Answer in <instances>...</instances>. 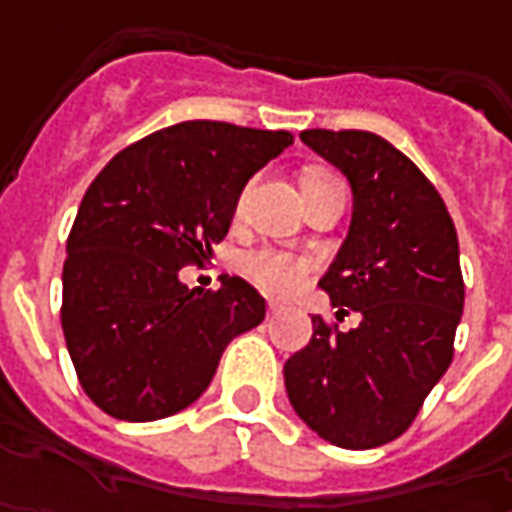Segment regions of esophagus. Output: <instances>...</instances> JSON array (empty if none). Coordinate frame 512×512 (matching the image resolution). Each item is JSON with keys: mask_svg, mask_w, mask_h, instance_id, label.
<instances>
[{"mask_svg": "<svg viewBox=\"0 0 512 512\" xmlns=\"http://www.w3.org/2000/svg\"><path fill=\"white\" fill-rule=\"evenodd\" d=\"M277 309H280L277 303H269V317H272V314H277Z\"/></svg>", "mask_w": 512, "mask_h": 512, "instance_id": "1", "label": "esophagus"}]
</instances>
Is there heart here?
<instances>
[{"label": "heart", "instance_id": "1", "mask_svg": "<svg viewBox=\"0 0 512 512\" xmlns=\"http://www.w3.org/2000/svg\"><path fill=\"white\" fill-rule=\"evenodd\" d=\"M334 181V175H323V172H309L303 178V186H320ZM249 192H243L238 201V212H243ZM246 272L255 280L257 286L269 294H291L300 286H306V280L314 272V263L309 257L291 255V252H280V249H260L246 260Z\"/></svg>", "mask_w": 512, "mask_h": 512}]
</instances>
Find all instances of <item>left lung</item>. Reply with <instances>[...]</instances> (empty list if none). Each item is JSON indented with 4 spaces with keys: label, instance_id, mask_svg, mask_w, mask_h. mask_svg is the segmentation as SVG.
Segmentation results:
<instances>
[{
    "label": "left lung",
    "instance_id": "obj_1",
    "mask_svg": "<svg viewBox=\"0 0 512 512\" xmlns=\"http://www.w3.org/2000/svg\"><path fill=\"white\" fill-rule=\"evenodd\" d=\"M343 172L354 215L320 289L340 331L311 317L314 334L283 368L291 408L337 448L368 450L411 428L425 397L453 360L465 306L459 240L436 186L408 155L365 130L300 133Z\"/></svg>",
    "mask_w": 512,
    "mask_h": 512
}]
</instances>
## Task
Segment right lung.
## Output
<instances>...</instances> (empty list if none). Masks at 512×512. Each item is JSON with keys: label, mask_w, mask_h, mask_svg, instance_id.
<instances>
[{"label": "right lung", "mask_w": 512, "mask_h": 512, "mask_svg": "<svg viewBox=\"0 0 512 512\" xmlns=\"http://www.w3.org/2000/svg\"><path fill=\"white\" fill-rule=\"evenodd\" d=\"M294 141L226 121L164 127L115 155L84 192L67 238L62 328L84 394L104 414L152 422L209 388L226 345L263 323L240 277L186 289L229 232L240 192Z\"/></svg>", "instance_id": "right-lung-1"}]
</instances>
